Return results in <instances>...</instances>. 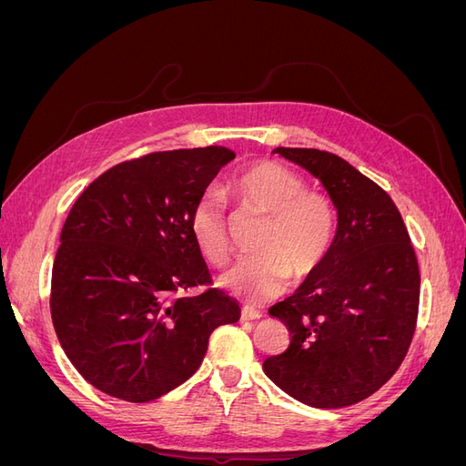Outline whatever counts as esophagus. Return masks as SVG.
I'll return each mask as SVG.
<instances>
[{
    "label": "esophagus",
    "instance_id": "obj_1",
    "mask_svg": "<svg viewBox=\"0 0 466 466\" xmlns=\"http://www.w3.org/2000/svg\"><path fill=\"white\" fill-rule=\"evenodd\" d=\"M262 315L252 307H243L241 309V320H258Z\"/></svg>",
    "mask_w": 466,
    "mask_h": 466
}]
</instances>
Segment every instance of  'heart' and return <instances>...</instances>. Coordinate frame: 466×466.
I'll return each mask as SVG.
<instances>
[{"mask_svg": "<svg viewBox=\"0 0 466 466\" xmlns=\"http://www.w3.org/2000/svg\"><path fill=\"white\" fill-rule=\"evenodd\" d=\"M231 200L264 218L255 258L241 260L221 278V286L248 301L278 298L291 274L301 281L327 260L334 238V208L307 180L276 161H258L228 187ZM190 231L202 255L216 266L229 260L228 218L218 196L206 194L190 214Z\"/></svg>", "mask_w": 466, "mask_h": 466, "instance_id": "1", "label": "heart"}]
</instances>
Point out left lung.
<instances>
[{"instance_id": "obj_1", "label": "left lung", "mask_w": 466, "mask_h": 466, "mask_svg": "<svg viewBox=\"0 0 466 466\" xmlns=\"http://www.w3.org/2000/svg\"><path fill=\"white\" fill-rule=\"evenodd\" d=\"M317 177L338 211L327 260L270 315L289 346L262 368L289 397L344 408L371 397L397 373L414 338L420 270L399 208L377 182L334 153L278 147Z\"/></svg>"}]
</instances>
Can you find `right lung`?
Returning <instances> with one entry per match:
<instances>
[{"label":"right lung","mask_w":466,"mask_h":466,"mask_svg":"<svg viewBox=\"0 0 466 466\" xmlns=\"http://www.w3.org/2000/svg\"><path fill=\"white\" fill-rule=\"evenodd\" d=\"M235 153L155 151L108 168L81 192L52 268L54 330L83 379L110 397L149 402L190 379L209 336L241 317L211 288L190 214ZM205 291L194 299L181 293Z\"/></svg>","instance_id":"add662e5"}]
</instances>
